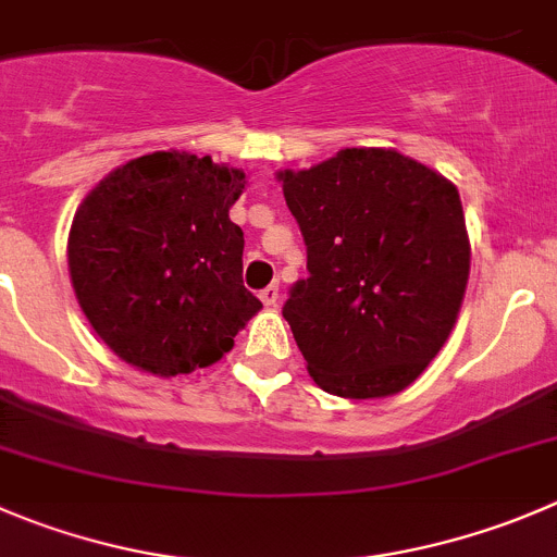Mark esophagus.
Listing matches in <instances>:
<instances>
[{"label":"esophagus","mask_w":557,"mask_h":557,"mask_svg":"<svg viewBox=\"0 0 557 557\" xmlns=\"http://www.w3.org/2000/svg\"><path fill=\"white\" fill-rule=\"evenodd\" d=\"M259 298H262V304L268 306V309H275V304H278V284H270V287H264L262 293H259Z\"/></svg>","instance_id":"obj_1"}]
</instances>
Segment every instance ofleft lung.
<instances>
[{
  "mask_svg": "<svg viewBox=\"0 0 557 557\" xmlns=\"http://www.w3.org/2000/svg\"><path fill=\"white\" fill-rule=\"evenodd\" d=\"M278 180L309 257L282 309L309 374L344 399L399 394L441 352L468 287L457 185L380 147Z\"/></svg>",
  "mask_w": 557,
  "mask_h": 557,
  "instance_id": "1",
  "label": "left lung"
}]
</instances>
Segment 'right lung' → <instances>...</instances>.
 <instances>
[{"label": "right lung", "mask_w": 557, "mask_h": 557, "mask_svg": "<svg viewBox=\"0 0 557 557\" xmlns=\"http://www.w3.org/2000/svg\"><path fill=\"white\" fill-rule=\"evenodd\" d=\"M243 188L240 169L172 150L89 190L67 268L89 325L125 363L161 377L205 369L262 309L243 287V230L230 221Z\"/></svg>", "instance_id": "obj_1"}]
</instances>
